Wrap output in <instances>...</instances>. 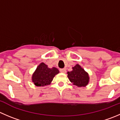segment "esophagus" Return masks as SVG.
<instances>
[{"mask_svg":"<svg viewBox=\"0 0 120 120\" xmlns=\"http://www.w3.org/2000/svg\"><path fill=\"white\" fill-rule=\"evenodd\" d=\"M60 72L63 73H66V68H61V69L60 70Z\"/></svg>","mask_w":120,"mask_h":120,"instance_id":"obj_1","label":"esophagus"}]
</instances>
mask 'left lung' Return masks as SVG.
I'll use <instances>...</instances> for the list:
<instances>
[{"label": "left lung", "instance_id": "1", "mask_svg": "<svg viewBox=\"0 0 120 120\" xmlns=\"http://www.w3.org/2000/svg\"><path fill=\"white\" fill-rule=\"evenodd\" d=\"M72 71L67 72V77L73 85L78 87H86L90 81L88 73L79 64L72 67Z\"/></svg>", "mask_w": 120, "mask_h": 120}]
</instances>
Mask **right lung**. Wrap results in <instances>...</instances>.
<instances>
[{"mask_svg":"<svg viewBox=\"0 0 120 120\" xmlns=\"http://www.w3.org/2000/svg\"><path fill=\"white\" fill-rule=\"evenodd\" d=\"M59 73V70L56 67L49 68L44 63H41L37 67L32 74V80L34 85L38 87H44L50 84L53 78Z\"/></svg>","mask_w":120,"mask_h":120,"instance_id":"1","label":"right lung"}]
</instances>
